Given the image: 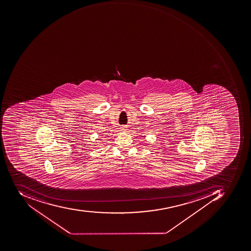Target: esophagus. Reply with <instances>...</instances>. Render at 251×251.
<instances>
[{
    "instance_id": "1",
    "label": "esophagus",
    "mask_w": 251,
    "mask_h": 251,
    "mask_svg": "<svg viewBox=\"0 0 251 251\" xmlns=\"http://www.w3.org/2000/svg\"><path fill=\"white\" fill-rule=\"evenodd\" d=\"M120 130H121L123 132H126L127 131V127L126 126H123L120 128Z\"/></svg>"
}]
</instances>
